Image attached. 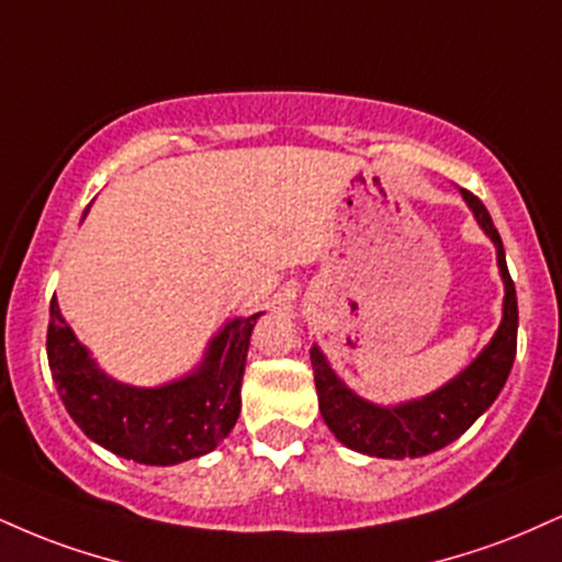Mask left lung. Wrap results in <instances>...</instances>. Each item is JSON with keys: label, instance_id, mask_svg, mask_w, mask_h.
<instances>
[{"label": "left lung", "instance_id": "1", "mask_svg": "<svg viewBox=\"0 0 562 562\" xmlns=\"http://www.w3.org/2000/svg\"><path fill=\"white\" fill-rule=\"evenodd\" d=\"M461 193L479 225L495 243L499 277L505 282L503 322H499L490 346L448 384L418 401L401 405H376L358 397L335 374L322 350L316 346L311 348V367H314L324 424L346 448L363 452V456L401 461V458H422L442 450L445 445L456 442L495 403L513 369L518 340V301L508 263H505L503 240H499L495 222L482 201L471 191Z\"/></svg>", "mask_w": 562, "mask_h": 562}]
</instances>
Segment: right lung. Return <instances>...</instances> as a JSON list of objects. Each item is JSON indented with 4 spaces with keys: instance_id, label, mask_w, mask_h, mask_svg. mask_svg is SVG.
<instances>
[{
    "instance_id": "add662e5",
    "label": "right lung",
    "mask_w": 562,
    "mask_h": 562,
    "mask_svg": "<svg viewBox=\"0 0 562 562\" xmlns=\"http://www.w3.org/2000/svg\"><path fill=\"white\" fill-rule=\"evenodd\" d=\"M259 316L227 322L191 374L161 387H131L97 367L52 299L46 356L54 387L83 435L114 456L146 465L191 461L212 452L238 422L240 382Z\"/></svg>"
}]
</instances>
